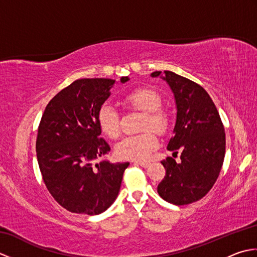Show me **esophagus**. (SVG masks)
<instances>
[{
	"label": "esophagus",
	"instance_id": "34e87169",
	"mask_svg": "<svg viewBox=\"0 0 257 257\" xmlns=\"http://www.w3.org/2000/svg\"><path fill=\"white\" fill-rule=\"evenodd\" d=\"M134 165H137V166H140L143 168H148L150 166L149 162H143V161H135Z\"/></svg>",
	"mask_w": 257,
	"mask_h": 257
}]
</instances>
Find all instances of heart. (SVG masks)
Masks as SVG:
<instances>
[{
    "label": "heart",
    "mask_w": 257,
    "mask_h": 257,
    "mask_svg": "<svg viewBox=\"0 0 257 257\" xmlns=\"http://www.w3.org/2000/svg\"><path fill=\"white\" fill-rule=\"evenodd\" d=\"M123 102L145 112L143 129H154L162 134L168 128V117L161 107V97L150 87H141L123 98ZM97 124L100 132L108 138L114 139L120 134L119 114L109 103H102L97 111ZM158 139L151 130L144 134L124 137L114 147V152L122 160H144L157 149Z\"/></svg>",
    "instance_id": "obj_1"
}]
</instances>
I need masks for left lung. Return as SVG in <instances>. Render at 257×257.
<instances>
[{
	"label": "left lung",
	"instance_id": "left-lung-1",
	"mask_svg": "<svg viewBox=\"0 0 257 257\" xmlns=\"http://www.w3.org/2000/svg\"><path fill=\"white\" fill-rule=\"evenodd\" d=\"M151 76L162 78L173 92L177 119L167 148L176 155L178 149L181 151L180 162L171 157L161 161L166 177L158 193L176 205L193 203L209 192L219 177L225 156L224 127L203 87L169 70Z\"/></svg>",
	"mask_w": 257,
	"mask_h": 257
}]
</instances>
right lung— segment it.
I'll return each mask as SVG.
<instances>
[{
  "instance_id": "add662e5",
  "label": "right lung",
  "mask_w": 257,
  "mask_h": 257,
  "mask_svg": "<svg viewBox=\"0 0 257 257\" xmlns=\"http://www.w3.org/2000/svg\"><path fill=\"white\" fill-rule=\"evenodd\" d=\"M128 76L120 78L124 84ZM114 79L84 78L48 102L38 127L37 161L47 190L65 209L80 214L105 212L118 196L129 162L111 163L100 138L97 111L110 96Z\"/></svg>"
}]
</instances>
